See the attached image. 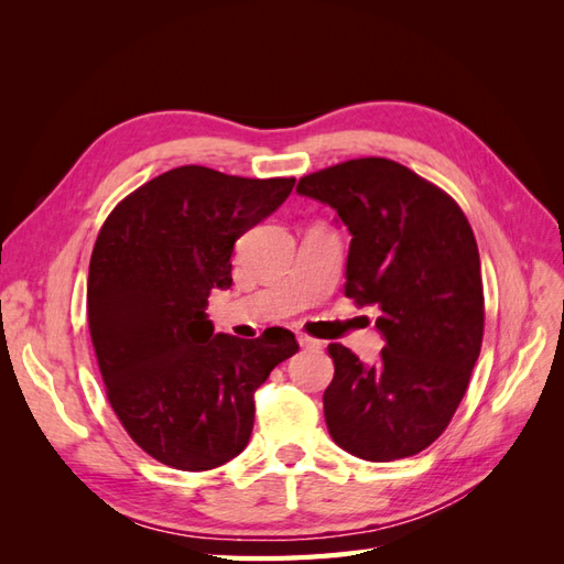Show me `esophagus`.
Here are the masks:
<instances>
[{"mask_svg":"<svg viewBox=\"0 0 564 564\" xmlns=\"http://www.w3.org/2000/svg\"><path fill=\"white\" fill-rule=\"evenodd\" d=\"M296 338H299V346L301 348H319L322 346V340H317V338H313L308 334H303V332H299Z\"/></svg>","mask_w":564,"mask_h":564,"instance_id":"obj_1","label":"esophagus"}]
</instances>
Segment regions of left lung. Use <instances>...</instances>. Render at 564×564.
I'll return each instance as SVG.
<instances>
[{
    "label": "left lung",
    "mask_w": 564,
    "mask_h": 564,
    "mask_svg": "<svg viewBox=\"0 0 564 564\" xmlns=\"http://www.w3.org/2000/svg\"><path fill=\"white\" fill-rule=\"evenodd\" d=\"M296 193L329 204L352 235L346 296L377 305L386 340L377 365L329 344V435L365 460L414 456L449 425L482 348L480 253L468 218L445 191L386 158L322 169Z\"/></svg>",
    "instance_id": "1"
}]
</instances>
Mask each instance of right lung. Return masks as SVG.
Returning a JSON list of instances; mask_svg holds the SVG:
<instances>
[{
    "instance_id": "add662e5",
    "label": "right lung",
    "mask_w": 564,
    "mask_h": 564,
    "mask_svg": "<svg viewBox=\"0 0 564 564\" xmlns=\"http://www.w3.org/2000/svg\"><path fill=\"white\" fill-rule=\"evenodd\" d=\"M296 178H242L187 164L148 181L106 218L89 263L87 313L100 377L124 431L178 470L240 454L253 392L299 350L282 327L214 334L212 289H230L235 242Z\"/></svg>"
}]
</instances>
